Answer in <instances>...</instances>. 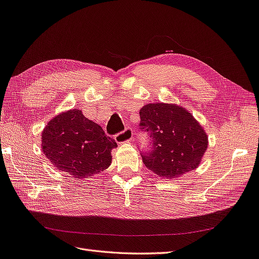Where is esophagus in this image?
Returning a JSON list of instances; mask_svg holds the SVG:
<instances>
[{
  "mask_svg": "<svg viewBox=\"0 0 259 259\" xmlns=\"http://www.w3.org/2000/svg\"><path fill=\"white\" fill-rule=\"evenodd\" d=\"M115 139L118 143L130 142L134 140V131H132L131 128H125L122 132L115 136Z\"/></svg>",
  "mask_w": 259,
  "mask_h": 259,
  "instance_id": "obj_1",
  "label": "esophagus"
}]
</instances>
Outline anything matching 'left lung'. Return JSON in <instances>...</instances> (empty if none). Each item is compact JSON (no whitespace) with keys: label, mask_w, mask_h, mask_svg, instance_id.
Here are the masks:
<instances>
[{"label":"left lung","mask_w":259,"mask_h":259,"mask_svg":"<svg viewBox=\"0 0 259 259\" xmlns=\"http://www.w3.org/2000/svg\"><path fill=\"white\" fill-rule=\"evenodd\" d=\"M140 129L151 138L142 161L157 176L176 179L196 169L207 149V135L184 108L148 104L140 109Z\"/></svg>","instance_id":"left-lung-1"}]
</instances>
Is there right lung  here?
Instances as JSON below:
<instances>
[{
  "instance_id": "1",
  "label": "right lung",
  "mask_w": 259,
  "mask_h": 259,
  "mask_svg": "<svg viewBox=\"0 0 259 259\" xmlns=\"http://www.w3.org/2000/svg\"><path fill=\"white\" fill-rule=\"evenodd\" d=\"M117 142L78 109L56 116L41 134V150L56 169L74 178L92 177L111 163Z\"/></svg>"
}]
</instances>
